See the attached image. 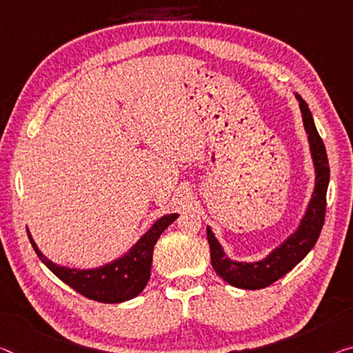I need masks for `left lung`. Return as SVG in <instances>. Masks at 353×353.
<instances>
[{
    "instance_id": "8db88e82",
    "label": "left lung",
    "mask_w": 353,
    "mask_h": 353,
    "mask_svg": "<svg viewBox=\"0 0 353 353\" xmlns=\"http://www.w3.org/2000/svg\"><path fill=\"white\" fill-rule=\"evenodd\" d=\"M300 102V110L305 124L309 148L314 161V169H316V186H314L312 197L309 200L307 210L298 225L295 233L287 238V240L270 252L267 257L259 260V262H236L225 256L224 249L216 240L214 233L207 227V238L210 243L211 252V265L216 273H218L225 283H229L238 289L257 290L268 287L276 283L279 278L301 262L307 256L319 240L323 222H325V210H327V189L330 181V167L327 151H325L323 140L319 135L316 124L312 120V113L309 110L307 104L300 94H295Z\"/></svg>"
}]
</instances>
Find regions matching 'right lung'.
<instances>
[{"instance_id": "right-lung-1", "label": "right lung", "mask_w": 353, "mask_h": 353, "mask_svg": "<svg viewBox=\"0 0 353 353\" xmlns=\"http://www.w3.org/2000/svg\"><path fill=\"white\" fill-rule=\"evenodd\" d=\"M176 218V213L162 216L123 257L105 263L104 267L91 270L59 267L39 251L30 233L28 236L37 257L64 284L72 287L75 292L90 300L99 303H123L137 296L145 289L151 274L156 241Z\"/></svg>"}]
</instances>
